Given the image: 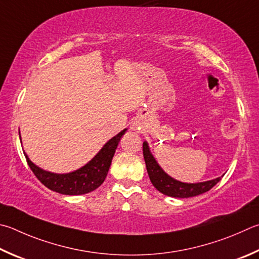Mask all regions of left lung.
<instances>
[{
  "label": "left lung",
  "mask_w": 259,
  "mask_h": 259,
  "mask_svg": "<svg viewBox=\"0 0 259 259\" xmlns=\"http://www.w3.org/2000/svg\"><path fill=\"white\" fill-rule=\"evenodd\" d=\"M143 154L150 182L153 183V186L159 192H162V194L166 196L177 197V198H188V197L198 196L210 190L221 180L220 177L218 179H214V180L200 183H183L177 181L171 177H168L159 167L156 161H155V158L153 157V155L149 152L147 143L143 144Z\"/></svg>",
  "instance_id": "1"
}]
</instances>
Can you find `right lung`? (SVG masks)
Instances as JSON below:
<instances>
[{
	"instance_id": "right-lung-1",
	"label": "right lung",
	"mask_w": 259,
	"mask_h": 259,
	"mask_svg": "<svg viewBox=\"0 0 259 259\" xmlns=\"http://www.w3.org/2000/svg\"><path fill=\"white\" fill-rule=\"evenodd\" d=\"M125 130H122L115 137L110 139L104 147L101 149L95 157L86 165L79 170L67 173V175H55L46 172L36 166L25 154L27 163L36 178L49 189L63 195H83L88 194L104 182L109 172L112 158L114 156L115 149Z\"/></svg>"
}]
</instances>
